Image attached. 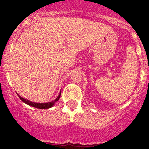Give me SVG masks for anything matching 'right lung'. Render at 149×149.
<instances>
[{
	"instance_id": "obj_1",
	"label": "right lung",
	"mask_w": 149,
	"mask_h": 149,
	"mask_svg": "<svg viewBox=\"0 0 149 149\" xmlns=\"http://www.w3.org/2000/svg\"><path fill=\"white\" fill-rule=\"evenodd\" d=\"M61 91L60 92L59 95H58V97H57L55 100H54L53 101H52V102H46V103L33 102L29 101V100H26V99L23 98V97H22L21 96H19L18 94H18V96H19V98H20V100H22L23 102L26 104L29 105V106L34 107L37 108V109H49V108H51L52 107H53L54 104H55V102H58V100H59L60 97H61Z\"/></svg>"
}]
</instances>
